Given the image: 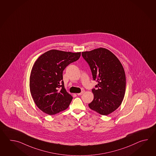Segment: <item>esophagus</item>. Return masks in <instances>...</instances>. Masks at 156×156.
Segmentation results:
<instances>
[{"instance_id":"esophagus-1","label":"esophagus","mask_w":156,"mask_h":156,"mask_svg":"<svg viewBox=\"0 0 156 156\" xmlns=\"http://www.w3.org/2000/svg\"><path fill=\"white\" fill-rule=\"evenodd\" d=\"M84 93H85V91H81L80 93L77 94V95H82Z\"/></svg>"}]
</instances>
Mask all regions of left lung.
Listing matches in <instances>:
<instances>
[{"instance_id": "left-lung-1", "label": "left lung", "mask_w": 156, "mask_h": 156, "mask_svg": "<svg viewBox=\"0 0 156 156\" xmlns=\"http://www.w3.org/2000/svg\"><path fill=\"white\" fill-rule=\"evenodd\" d=\"M82 56L90 66L93 80L98 82L89 106L101 115H109L119 108L124 97L126 78L123 66L115 55L104 48L83 52Z\"/></svg>"}]
</instances>
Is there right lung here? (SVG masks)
<instances>
[{
	"mask_svg": "<svg viewBox=\"0 0 156 156\" xmlns=\"http://www.w3.org/2000/svg\"><path fill=\"white\" fill-rule=\"evenodd\" d=\"M80 56L81 52L51 50L34 63L30 75V91L37 106L44 113L55 115L69 106L73 98L65 88L63 71Z\"/></svg>",
	"mask_w": 156,
	"mask_h": 156,
	"instance_id": "add662e5",
	"label": "right lung"
}]
</instances>
